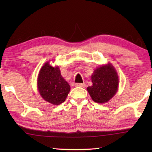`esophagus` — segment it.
Masks as SVG:
<instances>
[{"mask_svg": "<svg viewBox=\"0 0 152 152\" xmlns=\"http://www.w3.org/2000/svg\"><path fill=\"white\" fill-rule=\"evenodd\" d=\"M75 86L77 87H82V88H84L86 87V84L84 83H76L75 84Z\"/></svg>", "mask_w": 152, "mask_h": 152, "instance_id": "obj_1", "label": "esophagus"}]
</instances>
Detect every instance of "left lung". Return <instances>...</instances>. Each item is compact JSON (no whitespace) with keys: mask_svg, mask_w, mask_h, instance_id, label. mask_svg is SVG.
I'll use <instances>...</instances> for the list:
<instances>
[{"mask_svg":"<svg viewBox=\"0 0 152 152\" xmlns=\"http://www.w3.org/2000/svg\"><path fill=\"white\" fill-rule=\"evenodd\" d=\"M92 85L87 88L92 99L97 103H104L115 96L119 86V77L111 64L101 66L91 76Z\"/></svg>","mask_w":152,"mask_h":152,"instance_id":"1","label":"left lung"}]
</instances>
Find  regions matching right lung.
Returning <instances> with one entry per match:
<instances>
[{
	"label": "right lung",
	"instance_id": "1",
	"mask_svg": "<svg viewBox=\"0 0 152 152\" xmlns=\"http://www.w3.org/2000/svg\"><path fill=\"white\" fill-rule=\"evenodd\" d=\"M37 88L45 101L54 105L65 101L70 91V86L61 76L59 67H52L49 61L44 64L39 71Z\"/></svg>",
	"mask_w": 152,
	"mask_h": 152
}]
</instances>
